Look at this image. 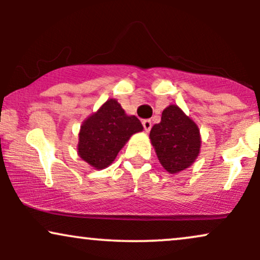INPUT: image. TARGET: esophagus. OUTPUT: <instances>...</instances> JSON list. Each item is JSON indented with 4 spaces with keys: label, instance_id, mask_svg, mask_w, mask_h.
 Listing matches in <instances>:
<instances>
[{
    "label": "esophagus",
    "instance_id": "1",
    "mask_svg": "<svg viewBox=\"0 0 260 260\" xmlns=\"http://www.w3.org/2000/svg\"><path fill=\"white\" fill-rule=\"evenodd\" d=\"M142 124H143V127H144L145 132H149V131H150V128H151V121L150 120H143Z\"/></svg>",
    "mask_w": 260,
    "mask_h": 260
}]
</instances>
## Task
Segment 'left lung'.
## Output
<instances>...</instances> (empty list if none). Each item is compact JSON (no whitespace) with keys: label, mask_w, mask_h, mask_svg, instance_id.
Masks as SVG:
<instances>
[{"label":"left lung","mask_w":260,"mask_h":260,"mask_svg":"<svg viewBox=\"0 0 260 260\" xmlns=\"http://www.w3.org/2000/svg\"><path fill=\"white\" fill-rule=\"evenodd\" d=\"M149 137L160 164L170 174L189 168L201 151L198 126L177 105L164 110L161 122L154 124Z\"/></svg>","instance_id":"obj_1"}]
</instances>
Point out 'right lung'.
Masks as SVG:
<instances>
[{"mask_svg": "<svg viewBox=\"0 0 260 260\" xmlns=\"http://www.w3.org/2000/svg\"><path fill=\"white\" fill-rule=\"evenodd\" d=\"M143 126L136 116H128L116 99H109L83 122L79 131L78 155L96 170L111 165L134 133Z\"/></svg>", "mask_w": 260, "mask_h": 260, "instance_id": "add662e5", "label": "right lung"}]
</instances>
